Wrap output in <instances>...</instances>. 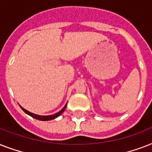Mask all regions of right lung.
<instances>
[{"mask_svg": "<svg viewBox=\"0 0 152 152\" xmlns=\"http://www.w3.org/2000/svg\"><path fill=\"white\" fill-rule=\"evenodd\" d=\"M66 106H67V104L64 106V107H63V108H62L61 110H60L59 112H57V113H55V114H53V115H48V116L37 115V114H34V113H31V112H29V111H27V110H25L24 108H23L22 106H20V107H21V109H22L24 111L25 113H27L28 115H30L31 117H32V118H35V119H37V120H39V121H50V120H53V119H55V118H57V117H59V116L61 115V113L64 111V110H65V108H66Z\"/></svg>", "mask_w": 152, "mask_h": 152, "instance_id": "add662e5", "label": "right lung"}]
</instances>
